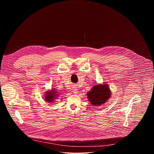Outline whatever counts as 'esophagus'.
I'll return each instance as SVG.
<instances>
[{"label": "esophagus", "mask_w": 154, "mask_h": 154, "mask_svg": "<svg viewBox=\"0 0 154 154\" xmlns=\"http://www.w3.org/2000/svg\"><path fill=\"white\" fill-rule=\"evenodd\" d=\"M73 92L74 94H77L79 93V91H78V89L76 88H74L73 89Z\"/></svg>", "instance_id": "34e87169"}]
</instances>
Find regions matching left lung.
I'll list each match as a JSON object with an SVG mask.
<instances>
[{"label":"left lung","mask_w":154,"mask_h":154,"mask_svg":"<svg viewBox=\"0 0 154 154\" xmlns=\"http://www.w3.org/2000/svg\"><path fill=\"white\" fill-rule=\"evenodd\" d=\"M111 92L108 84H97L94 85L87 94L88 100L94 106H100L110 98Z\"/></svg>","instance_id":"8db88e82"}]
</instances>
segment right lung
<instances>
[{
	"mask_svg": "<svg viewBox=\"0 0 154 154\" xmlns=\"http://www.w3.org/2000/svg\"><path fill=\"white\" fill-rule=\"evenodd\" d=\"M44 96V100L45 101L48 103H53L54 102L55 99H56L58 96V93L57 92V91L55 89H52L50 91H47L45 92Z\"/></svg>",
	"mask_w": 154,
	"mask_h": 154,
	"instance_id": "obj_1",
	"label": "right lung"
}]
</instances>
